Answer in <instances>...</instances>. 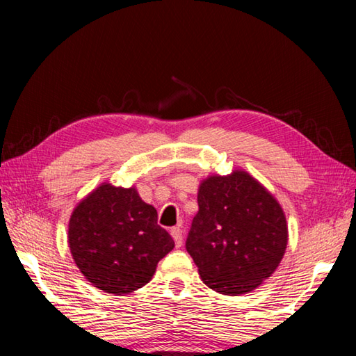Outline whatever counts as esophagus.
<instances>
[{
	"label": "esophagus",
	"mask_w": 356,
	"mask_h": 356,
	"mask_svg": "<svg viewBox=\"0 0 356 356\" xmlns=\"http://www.w3.org/2000/svg\"><path fill=\"white\" fill-rule=\"evenodd\" d=\"M171 236H172L174 242H176V245H177V246L182 245V242H184V234H182V229H180L179 226H177V227H172V229H171Z\"/></svg>",
	"instance_id": "1"
}]
</instances>
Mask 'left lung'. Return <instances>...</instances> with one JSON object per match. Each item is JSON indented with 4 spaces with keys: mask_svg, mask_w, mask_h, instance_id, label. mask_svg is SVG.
I'll use <instances>...</instances> for the list:
<instances>
[{
    "mask_svg": "<svg viewBox=\"0 0 356 356\" xmlns=\"http://www.w3.org/2000/svg\"><path fill=\"white\" fill-rule=\"evenodd\" d=\"M197 206L185 248L204 284L242 295L275 272L287 246L286 216L256 179L245 171L209 177Z\"/></svg>",
    "mask_w": 356,
    "mask_h": 356,
    "instance_id": "obj_1",
    "label": "left lung"
}]
</instances>
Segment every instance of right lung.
<instances>
[{"instance_id": "1", "label": "right lung", "mask_w": 356, "mask_h": 356, "mask_svg": "<svg viewBox=\"0 0 356 356\" xmlns=\"http://www.w3.org/2000/svg\"><path fill=\"white\" fill-rule=\"evenodd\" d=\"M74 261L100 291L122 295L152 280L174 240L156 222V210L135 188L100 185L75 207L69 221Z\"/></svg>"}]
</instances>
